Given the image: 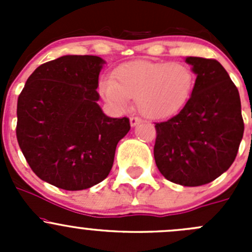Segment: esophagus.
<instances>
[{
	"label": "esophagus",
	"mask_w": 252,
	"mask_h": 252,
	"mask_svg": "<svg viewBox=\"0 0 252 252\" xmlns=\"http://www.w3.org/2000/svg\"><path fill=\"white\" fill-rule=\"evenodd\" d=\"M141 123V119L138 118V117H131L130 118V126H136L138 124Z\"/></svg>",
	"instance_id": "34e87169"
}]
</instances>
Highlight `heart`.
<instances>
[{"instance_id":"b5f03b06","label":"heart","mask_w":252,"mask_h":252,"mask_svg":"<svg viewBox=\"0 0 252 252\" xmlns=\"http://www.w3.org/2000/svg\"><path fill=\"white\" fill-rule=\"evenodd\" d=\"M194 88V74L182 62L134 61L122 64L113 78L100 83L103 97L117 110H124L130 97L150 119L174 116L189 101Z\"/></svg>"}]
</instances>
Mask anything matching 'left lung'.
<instances>
[{
    "label": "left lung",
    "instance_id": "left-lung-1",
    "mask_svg": "<svg viewBox=\"0 0 252 252\" xmlns=\"http://www.w3.org/2000/svg\"><path fill=\"white\" fill-rule=\"evenodd\" d=\"M196 75L183 110L155 126L156 166L183 187L207 184L228 171L244 134L239 91L218 61L185 57Z\"/></svg>",
    "mask_w": 252,
    "mask_h": 252
}]
</instances>
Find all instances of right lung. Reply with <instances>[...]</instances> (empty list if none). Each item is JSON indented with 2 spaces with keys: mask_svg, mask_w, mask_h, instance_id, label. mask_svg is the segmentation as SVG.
Wrapping results in <instances>:
<instances>
[{
  "mask_svg": "<svg viewBox=\"0 0 252 252\" xmlns=\"http://www.w3.org/2000/svg\"><path fill=\"white\" fill-rule=\"evenodd\" d=\"M105 64L97 56H62L37 67L18 97V144L32 172L48 184L75 191L110 174L130 123L107 117L97 103Z\"/></svg>",
  "mask_w": 252,
  "mask_h": 252,
  "instance_id": "right-lung-1",
  "label": "right lung"
}]
</instances>
